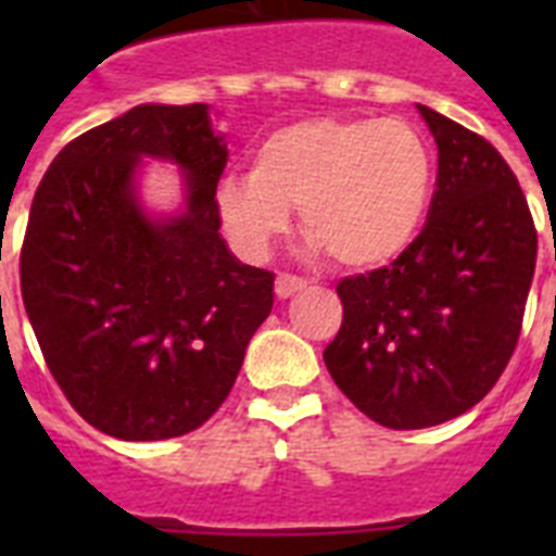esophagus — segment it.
<instances>
[{
	"label": "esophagus",
	"mask_w": 556,
	"mask_h": 556,
	"mask_svg": "<svg viewBox=\"0 0 556 556\" xmlns=\"http://www.w3.org/2000/svg\"><path fill=\"white\" fill-rule=\"evenodd\" d=\"M305 286H308V282H305L303 277H294V274H279L274 291H277L279 300H288V296H294L296 291H303Z\"/></svg>",
	"instance_id": "esophagus-1"
}]
</instances>
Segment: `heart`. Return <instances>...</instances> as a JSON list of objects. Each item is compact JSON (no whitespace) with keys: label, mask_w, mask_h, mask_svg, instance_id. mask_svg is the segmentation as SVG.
<instances>
[{"label":"heart","mask_w":556,"mask_h":556,"mask_svg":"<svg viewBox=\"0 0 556 556\" xmlns=\"http://www.w3.org/2000/svg\"><path fill=\"white\" fill-rule=\"evenodd\" d=\"M432 187V152L415 126L312 117L265 135L251 173L222 176L216 213L248 260H262L300 210L305 236L338 265L375 268L413 244Z\"/></svg>","instance_id":"b5f03b06"}]
</instances>
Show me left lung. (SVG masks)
<instances>
[{"mask_svg": "<svg viewBox=\"0 0 556 556\" xmlns=\"http://www.w3.org/2000/svg\"><path fill=\"white\" fill-rule=\"evenodd\" d=\"M439 147L421 233L392 265L338 282L343 323L323 361L340 392L389 430L476 406L517 349L536 227L491 141L418 106Z\"/></svg>", "mask_w": 556, "mask_h": 556, "instance_id": "left-lung-1", "label": "left lung"}]
</instances>
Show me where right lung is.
Here are the masks:
<instances>
[{
    "label": "right lung",
    "mask_w": 556,
    "mask_h": 556,
    "mask_svg": "<svg viewBox=\"0 0 556 556\" xmlns=\"http://www.w3.org/2000/svg\"><path fill=\"white\" fill-rule=\"evenodd\" d=\"M141 154L188 173L167 223L131 195ZM227 150L207 106L143 103L60 150L39 181L20 253L22 303L68 404L106 435L176 439L225 404L274 305V274L218 236Z\"/></svg>",
    "instance_id": "add662e5"
}]
</instances>
